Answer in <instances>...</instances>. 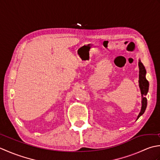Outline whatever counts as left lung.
<instances>
[{
	"label": "left lung",
	"instance_id": "1",
	"mask_svg": "<svg viewBox=\"0 0 160 160\" xmlns=\"http://www.w3.org/2000/svg\"><path fill=\"white\" fill-rule=\"evenodd\" d=\"M138 66H139V87H140L141 95H142V107L140 113H139L138 116L137 118V120L140 118L141 115H143L144 111L147 108V99L145 96H147V93L148 91V87H149V83L148 80L146 78V73H147V71L145 69V67L142 63L140 59H139L138 62Z\"/></svg>",
	"mask_w": 160,
	"mask_h": 160
}]
</instances>
